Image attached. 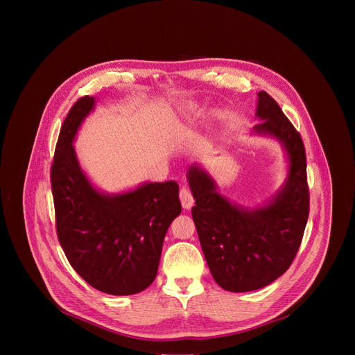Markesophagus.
<instances>
[{"mask_svg": "<svg viewBox=\"0 0 355 355\" xmlns=\"http://www.w3.org/2000/svg\"><path fill=\"white\" fill-rule=\"evenodd\" d=\"M180 200H181L182 208H185V209H191V208L193 207L195 199H193L192 192L189 191V188L182 187V188L180 189Z\"/></svg>", "mask_w": 355, "mask_h": 355, "instance_id": "obj_1", "label": "esophagus"}]
</instances>
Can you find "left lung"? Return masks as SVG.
<instances>
[{
  "mask_svg": "<svg viewBox=\"0 0 355 355\" xmlns=\"http://www.w3.org/2000/svg\"><path fill=\"white\" fill-rule=\"evenodd\" d=\"M254 128L275 137L285 148L289 171L279 192L267 205L247 209L216 192L214 178L198 164L188 170L195 207L192 219L202 251L218 285L230 292L267 286L292 264L309 216L306 153L299 132L275 99L260 91Z\"/></svg>",
  "mask_w": 355,
  "mask_h": 355,
  "instance_id": "1",
  "label": "left lung"
}]
</instances>
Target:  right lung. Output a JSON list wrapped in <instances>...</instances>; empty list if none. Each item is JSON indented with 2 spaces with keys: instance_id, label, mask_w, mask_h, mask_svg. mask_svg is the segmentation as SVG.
<instances>
[{
  "instance_id": "add662e5",
  "label": "right lung",
  "mask_w": 355,
  "mask_h": 355,
  "mask_svg": "<svg viewBox=\"0 0 355 355\" xmlns=\"http://www.w3.org/2000/svg\"><path fill=\"white\" fill-rule=\"evenodd\" d=\"M95 98L83 96L62 125L50 171L56 230L76 272L110 295H133L155 281L163 241L181 214L175 181L147 182L108 195L83 173L73 147L77 130Z\"/></svg>"
}]
</instances>
